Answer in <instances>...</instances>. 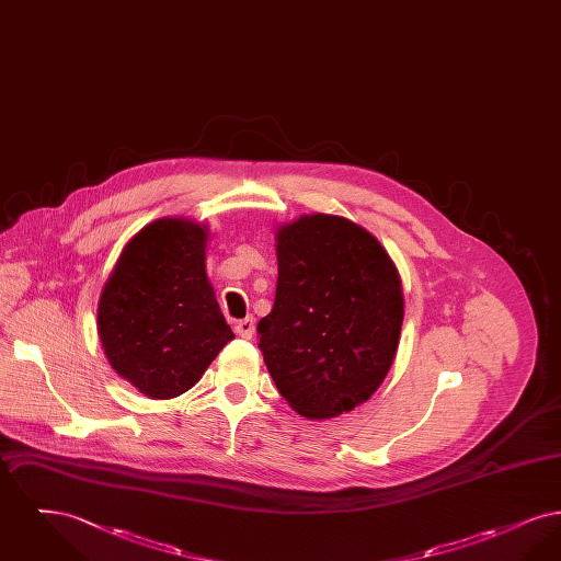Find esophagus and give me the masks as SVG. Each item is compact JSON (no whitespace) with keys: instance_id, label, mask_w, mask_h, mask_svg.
Returning <instances> with one entry per match:
<instances>
[{"instance_id":"34e87169","label":"esophagus","mask_w":561,"mask_h":561,"mask_svg":"<svg viewBox=\"0 0 561 561\" xmlns=\"http://www.w3.org/2000/svg\"><path fill=\"white\" fill-rule=\"evenodd\" d=\"M254 330H256V320L254 318H245L236 323V334L241 339H252L254 336Z\"/></svg>"}]
</instances>
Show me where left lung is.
<instances>
[{"mask_svg":"<svg viewBox=\"0 0 561 561\" xmlns=\"http://www.w3.org/2000/svg\"><path fill=\"white\" fill-rule=\"evenodd\" d=\"M275 252V302L259 321L268 374L305 419L351 412L373 398L398 353V267L370 231L334 214L279 225Z\"/></svg>","mask_w":561,"mask_h":561,"instance_id":"1","label":"left lung"}]
</instances>
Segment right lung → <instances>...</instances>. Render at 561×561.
Segmentation results:
<instances>
[{"instance_id":"add662e5","label":"right lung","mask_w":561,"mask_h":561,"mask_svg":"<svg viewBox=\"0 0 561 561\" xmlns=\"http://www.w3.org/2000/svg\"><path fill=\"white\" fill-rule=\"evenodd\" d=\"M210 229L165 216L128 241L99 300L108 364L142 396L172 400L208 370L236 334L206 275Z\"/></svg>"}]
</instances>
